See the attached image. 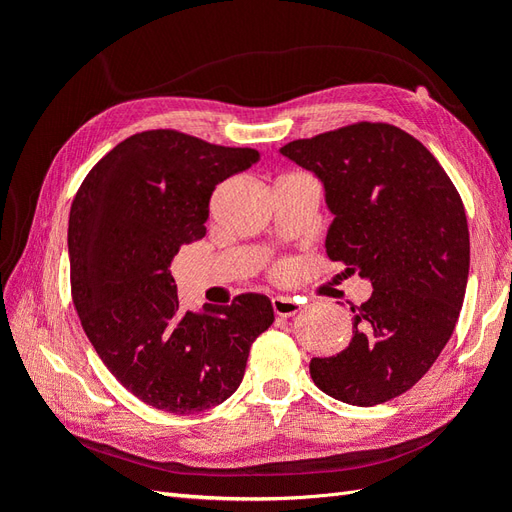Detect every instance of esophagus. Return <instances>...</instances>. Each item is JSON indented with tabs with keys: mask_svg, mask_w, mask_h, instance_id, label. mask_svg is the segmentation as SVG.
<instances>
[{
	"mask_svg": "<svg viewBox=\"0 0 512 512\" xmlns=\"http://www.w3.org/2000/svg\"><path fill=\"white\" fill-rule=\"evenodd\" d=\"M271 305H273V312L282 318H290V316L301 312V303L297 299H290V297H273Z\"/></svg>",
	"mask_w": 512,
	"mask_h": 512,
	"instance_id": "1",
	"label": "esophagus"
}]
</instances>
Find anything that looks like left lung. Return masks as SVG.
Listing matches in <instances>:
<instances>
[{
  "instance_id": "8db88e82",
  "label": "left lung",
  "mask_w": 512,
  "mask_h": 512,
  "mask_svg": "<svg viewBox=\"0 0 512 512\" xmlns=\"http://www.w3.org/2000/svg\"><path fill=\"white\" fill-rule=\"evenodd\" d=\"M324 185L335 220L327 256L374 286L352 307V342L312 359L320 391L350 406L399 397L453 335L470 271L466 209L440 162L391 123L299 138L280 149Z\"/></svg>"
}]
</instances>
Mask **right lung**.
<instances>
[{"label":"right lung","mask_w":512,"mask_h":512,"mask_svg":"<svg viewBox=\"0 0 512 512\" xmlns=\"http://www.w3.org/2000/svg\"><path fill=\"white\" fill-rule=\"evenodd\" d=\"M260 160L177 130L138 132L89 170L70 209V286L108 371L147 406L196 414L239 389L254 339L273 324L265 294L181 312L170 262L205 237L215 185Z\"/></svg>","instance_id":"1"}]
</instances>
